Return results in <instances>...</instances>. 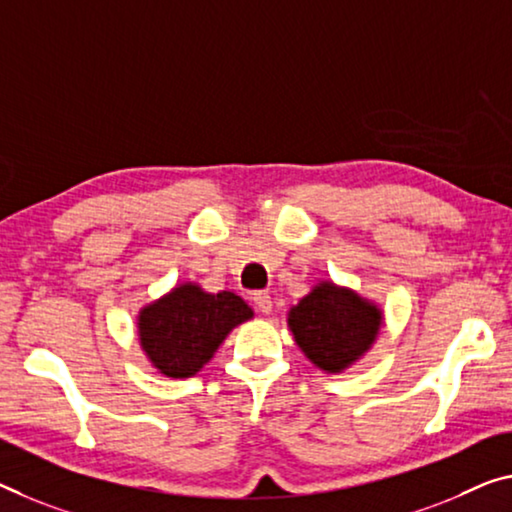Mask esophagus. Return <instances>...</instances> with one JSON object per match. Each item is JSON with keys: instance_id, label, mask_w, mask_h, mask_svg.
<instances>
[{"instance_id": "34e87169", "label": "esophagus", "mask_w": 512, "mask_h": 512, "mask_svg": "<svg viewBox=\"0 0 512 512\" xmlns=\"http://www.w3.org/2000/svg\"><path fill=\"white\" fill-rule=\"evenodd\" d=\"M254 306L267 316V313H272V297L263 293V290H261V293H254Z\"/></svg>"}]
</instances>
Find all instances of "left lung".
Listing matches in <instances>:
<instances>
[{
    "label": "left lung",
    "instance_id": "left-lung-1",
    "mask_svg": "<svg viewBox=\"0 0 512 512\" xmlns=\"http://www.w3.org/2000/svg\"><path fill=\"white\" fill-rule=\"evenodd\" d=\"M384 325V311L357 290L318 281L290 306L288 329L297 348L325 373H343L373 348Z\"/></svg>",
    "mask_w": 512,
    "mask_h": 512
}]
</instances>
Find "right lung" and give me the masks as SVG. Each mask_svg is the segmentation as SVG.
I'll return each instance as SVG.
<instances>
[{
  "label": "right lung",
  "instance_id": "1",
  "mask_svg": "<svg viewBox=\"0 0 512 512\" xmlns=\"http://www.w3.org/2000/svg\"><path fill=\"white\" fill-rule=\"evenodd\" d=\"M251 318V306L231 290L208 293L196 281H183L141 306L137 336L157 373L187 380L215 357L235 327Z\"/></svg>",
  "mask_w": 512,
  "mask_h": 512
}]
</instances>
